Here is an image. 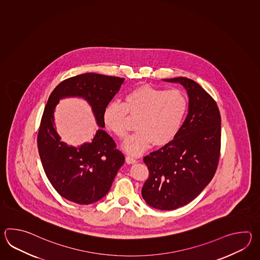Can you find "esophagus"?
Here are the masks:
<instances>
[{
	"mask_svg": "<svg viewBox=\"0 0 260 260\" xmlns=\"http://www.w3.org/2000/svg\"><path fill=\"white\" fill-rule=\"evenodd\" d=\"M125 161L127 162L128 165H132V164H136L138 160H136L135 158L131 157V156H126L125 157Z\"/></svg>",
	"mask_w": 260,
	"mask_h": 260,
	"instance_id": "esophagus-1",
	"label": "esophagus"
}]
</instances>
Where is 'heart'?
<instances>
[{
  "label": "heart",
  "mask_w": 260,
  "mask_h": 260,
  "mask_svg": "<svg viewBox=\"0 0 260 260\" xmlns=\"http://www.w3.org/2000/svg\"><path fill=\"white\" fill-rule=\"evenodd\" d=\"M188 100L181 90L141 85L128 92L122 105L112 102L103 111L105 127L119 138H126L127 116L136 118L137 132L123 144L129 154L139 155L149 148L164 146L177 137L187 114Z\"/></svg>",
  "instance_id": "b5f03b06"
}]
</instances>
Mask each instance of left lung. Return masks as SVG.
Segmentation results:
<instances>
[{
  "mask_svg": "<svg viewBox=\"0 0 260 260\" xmlns=\"http://www.w3.org/2000/svg\"><path fill=\"white\" fill-rule=\"evenodd\" d=\"M162 81L180 83L187 91L188 114L171 142L144 157L149 177L141 193L155 209L174 210L195 199L214 177L221 119L216 101L196 82L185 77Z\"/></svg>",
  "mask_w": 260,
  "mask_h": 260,
  "instance_id": "left-lung-1",
  "label": "left lung"
}]
</instances>
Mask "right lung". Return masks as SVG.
<instances>
[{
	"mask_svg": "<svg viewBox=\"0 0 260 260\" xmlns=\"http://www.w3.org/2000/svg\"><path fill=\"white\" fill-rule=\"evenodd\" d=\"M123 78L84 73L61 82L50 94L38 133V150L50 183L63 198L90 205L109 192L124 156L103 128V111L120 91ZM80 97L91 107L99 125L90 143L77 147L63 143L55 129L53 113L59 101Z\"/></svg>",
	"mask_w": 260,
	"mask_h": 260,
	"instance_id": "add662e5",
	"label": "right lung"
}]
</instances>
